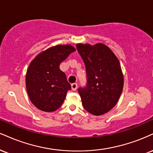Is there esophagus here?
I'll list each match as a JSON object with an SVG mask.
<instances>
[{"label": "esophagus", "instance_id": "esophagus-1", "mask_svg": "<svg viewBox=\"0 0 153 153\" xmlns=\"http://www.w3.org/2000/svg\"><path fill=\"white\" fill-rule=\"evenodd\" d=\"M71 88L73 91H75V90L77 89V88H78V85H77V83H75V82H74V83H72Z\"/></svg>", "mask_w": 153, "mask_h": 153}]
</instances>
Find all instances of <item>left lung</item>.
<instances>
[{"label": "left lung", "instance_id": "1", "mask_svg": "<svg viewBox=\"0 0 153 153\" xmlns=\"http://www.w3.org/2000/svg\"><path fill=\"white\" fill-rule=\"evenodd\" d=\"M76 47L87 73V86L78 88L82 106L92 115H103L115 107L122 93L124 78L120 64L103 43H78Z\"/></svg>", "mask_w": 153, "mask_h": 153}]
</instances>
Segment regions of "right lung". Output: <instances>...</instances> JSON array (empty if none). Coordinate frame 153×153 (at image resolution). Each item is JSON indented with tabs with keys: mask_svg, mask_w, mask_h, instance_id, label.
<instances>
[{
	"mask_svg": "<svg viewBox=\"0 0 153 153\" xmlns=\"http://www.w3.org/2000/svg\"><path fill=\"white\" fill-rule=\"evenodd\" d=\"M75 48L57 45L42 51L30 62L25 75V85L32 103L44 112L58 110L71 89L60 64Z\"/></svg>",
	"mask_w": 153,
	"mask_h": 153,
	"instance_id": "add662e5",
	"label": "right lung"
}]
</instances>
